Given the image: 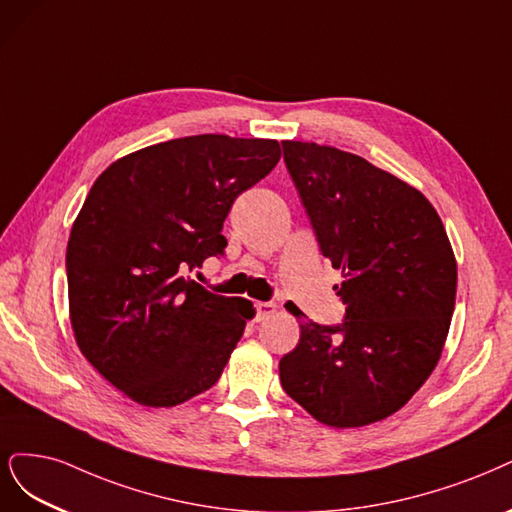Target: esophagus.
I'll use <instances>...</instances> for the list:
<instances>
[{
    "label": "esophagus",
    "instance_id": "1",
    "mask_svg": "<svg viewBox=\"0 0 512 512\" xmlns=\"http://www.w3.org/2000/svg\"><path fill=\"white\" fill-rule=\"evenodd\" d=\"M254 309H256V320H264V317H269V315H273L275 313V303H256L254 305Z\"/></svg>",
    "mask_w": 512,
    "mask_h": 512
}]
</instances>
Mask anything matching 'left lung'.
<instances>
[{
  "instance_id": "left-lung-1",
  "label": "left lung",
  "mask_w": 512,
  "mask_h": 512,
  "mask_svg": "<svg viewBox=\"0 0 512 512\" xmlns=\"http://www.w3.org/2000/svg\"><path fill=\"white\" fill-rule=\"evenodd\" d=\"M320 252L343 273L341 324L303 311L281 387L317 421L358 428L396 413L426 383L449 332L457 264L432 203L362 156L281 142Z\"/></svg>"
}]
</instances>
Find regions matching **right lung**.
<instances>
[{"label": "right lung", "mask_w": 512, "mask_h": 512, "mask_svg": "<svg viewBox=\"0 0 512 512\" xmlns=\"http://www.w3.org/2000/svg\"><path fill=\"white\" fill-rule=\"evenodd\" d=\"M275 139L192 135L118 158L67 241L69 317L99 375L144 407L214 385L254 315L186 273L222 256L235 199L269 175Z\"/></svg>", "instance_id": "obj_1"}]
</instances>
